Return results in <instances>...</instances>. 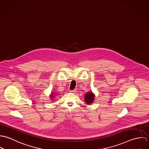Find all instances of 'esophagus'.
<instances>
[{"instance_id": "esophagus-1", "label": "esophagus", "mask_w": 149, "mask_h": 149, "mask_svg": "<svg viewBox=\"0 0 149 149\" xmlns=\"http://www.w3.org/2000/svg\"><path fill=\"white\" fill-rule=\"evenodd\" d=\"M77 91V90L76 89L74 90H71V91H70V92H71V93H75Z\"/></svg>"}]
</instances>
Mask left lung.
Wrapping results in <instances>:
<instances>
[{
    "instance_id": "left-lung-1",
    "label": "left lung",
    "mask_w": 149,
    "mask_h": 149,
    "mask_svg": "<svg viewBox=\"0 0 149 149\" xmlns=\"http://www.w3.org/2000/svg\"><path fill=\"white\" fill-rule=\"evenodd\" d=\"M94 98H95L94 94L92 91H88L85 95L84 101L85 103L87 104V105H90L94 102Z\"/></svg>"
}]
</instances>
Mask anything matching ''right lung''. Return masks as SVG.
<instances>
[{"instance_id":"1","label":"right lung","mask_w":149,"mask_h":149,"mask_svg":"<svg viewBox=\"0 0 149 149\" xmlns=\"http://www.w3.org/2000/svg\"><path fill=\"white\" fill-rule=\"evenodd\" d=\"M56 94H56L55 92H54V91H52V92H51V94H50V95H49V97L51 98V100H52V101H54V100L55 99V97H56V95H57Z\"/></svg>"}]
</instances>
